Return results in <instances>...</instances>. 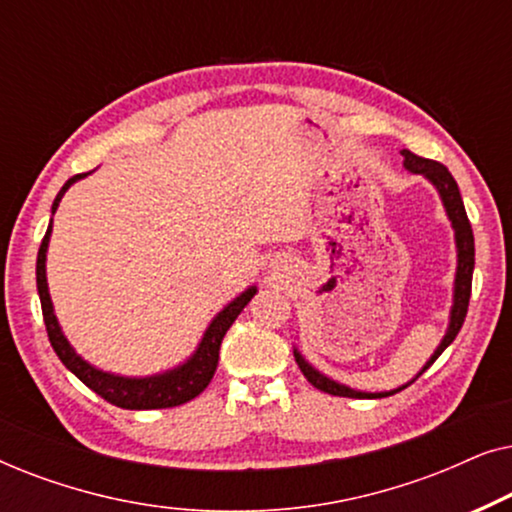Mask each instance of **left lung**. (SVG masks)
I'll list each match as a JSON object with an SVG mask.
<instances>
[{
  "mask_svg": "<svg viewBox=\"0 0 512 512\" xmlns=\"http://www.w3.org/2000/svg\"><path fill=\"white\" fill-rule=\"evenodd\" d=\"M401 153H403L405 170L412 172V174H422L424 179L431 181L433 188H436L438 195H440V202H443L447 219H450V223H452L454 244H457V272H454L450 324H447V331L443 335V340H440V345L436 347V352L431 354V359L424 363V368L419 370V373L412 377L408 384H403V387L391 389V391H375V394H370V391L352 389V387H347V384L335 382L333 377L319 373V370L314 368L312 363L307 361L305 356L300 354L296 347H293V356H296L298 368L303 370V375L307 377V382H310L312 387L326 391V394H331V396L384 398V396L396 394V391H401L405 387H410V384L415 382L417 377L422 375L424 370L429 368L431 363L436 361L438 356L445 352L447 347L452 345V340L457 338V333L461 331V326H464V319H466V312H468V300H471V282H473V268H475V242H473V230H471V223H468V216H466V209H464V200H461L459 186H457V181H454V177H452L450 170H447L445 165H440V163H436V160H429V158H419V156H415V153L408 151V149H403Z\"/></svg>",
  "mask_w": 512,
  "mask_h": 512,
  "instance_id": "obj_1",
  "label": "left lung"
}]
</instances>
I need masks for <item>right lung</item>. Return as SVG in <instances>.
I'll return each instance as SVG.
<instances>
[{
	"instance_id": "add662e5",
	"label": "right lung",
	"mask_w": 512,
	"mask_h": 512,
	"mask_svg": "<svg viewBox=\"0 0 512 512\" xmlns=\"http://www.w3.org/2000/svg\"><path fill=\"white\" fill-rule=\"evenodd\" d=\"M86 174H76V177L67 179V184L60 188V193L55 195L51 212L55 214L58 209L62 195L69 191V186L76 184V181L88 177ZM53 233V219L48 223V230L41 240L39 254H37V289H39V300H41V312H44V324L48 331V340L58 354V359L65 363L67 370L79 377V380L86 384L88 389H93L97 396H102L104 401L111 405H118V408L125 410H158V408H174V405L188 403L202 391L207 389V384L212 382L216 373V366H219V349L223 335L233 321L237 319L251 298L256 296V286H249L244 289L240 296L230 300V303L223 307V310L216 314V317L209 321V326L202 333V338L195 347V352L188 356L184 363L174 366L165 373L146 375V377H128V375H116L107 373V370L95 368L93 363H88L81 354H76V349L69 345V340L62 333L60 321L55 317L51 293H48V279H46V254H48V242H51Z\"/></svg>"
}]
</instances>
